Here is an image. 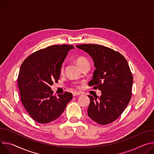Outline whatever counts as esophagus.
Returning <instances> with one entry per match:
<instances>
[{
	"label": "esophagus",
	"instance_id": "34e87169",
	"mask_svg": "<svg viewBox=\"0 0 154 154\" xmlns=\"http://www.w3.org/2000/svg\"><path fill=\"white\" fill-rule=\"evenodd\" d=\"M72 94H73V97H75V96H77V95H80L81 94V92H73Z\"/></svg>",
	"mask_w": 154,
	"mask_h": 154
}]
</instances>
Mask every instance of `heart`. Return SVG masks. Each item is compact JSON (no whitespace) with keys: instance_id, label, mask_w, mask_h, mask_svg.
<instances>
[{"instance_id":"1","label":"heart","mask_w":154,"mask_h":154,"mask_svg":"<svg viewBox=\"0 0 154 154\" xmlns=\"http://www.w3.org/2000/svg\"><path fill=\"white\" fill-rule=\"evenodd\" d=\"M76 62L77 63V65L79 66V67L80 68H81L82 66H84V65H86L87 64H89V62L88 61V60L84 57H78L76 59ZM64 70V63H63L60 68V72H63ZM73 86L76 87V88H79V85L77 82H73Z\"/></svg>"}]
</instances>
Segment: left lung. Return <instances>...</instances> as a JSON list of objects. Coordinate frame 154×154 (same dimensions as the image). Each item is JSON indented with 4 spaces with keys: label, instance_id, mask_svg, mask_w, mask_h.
I'll list each match as a JSON object with an SVG mask.
<instances>
[{
    "label": "left lung",
    "instance_id": "8db88e82",
    "mask_svg": "<svg viewBox=\"0 0 154 154\" xmlns=\"http://www.w3.org/2000/svg\"><path fill=\"white\" fill-rule=\"evenodd\" d=\"M92 58L96 68L89 86L98 89L101 95H89L88 116L101 125L112 122L121 115L131 97L133 75L126 59L105 46L83 44L76 46Z\"/></svg>",
    "mask_w": 154,
    "mask_h": 154
}]
</instances>
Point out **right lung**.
<instances>
[{
	"label": "right lung",
	"instance_id": "add662e5",
	"mask_svg": "<svg viewBox=\"0 0 154 154\" xmlns=\"http://www.w3.org/2000/svg\"><path fill=\"white\" fill-rule=\"evenodd\" d=\"M73 48L68 45L50 46L29 55L21 64L18 78L21 100L30 117L38 123L56 120L73 98L68 92L56 97L50 87L59 79L60 66Z\"/></svg>",
	"mask_w": 154,
	"mask_h": 154
}]
</instances>
